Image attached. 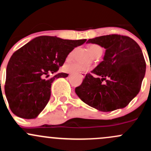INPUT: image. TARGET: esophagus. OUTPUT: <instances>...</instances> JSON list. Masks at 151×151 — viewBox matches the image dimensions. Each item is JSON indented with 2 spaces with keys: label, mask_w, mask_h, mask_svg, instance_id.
Segmentation results:
<instances>
[{
  "label": "esophagus",
  "mask_w": 151,
  "mask_h": 151,
  "mask_svg": "<svg viewBox=\"0 0 151 151\" xmlns=\"http://www.w3.org/2000/svg\"><path fill=\"white\" fill-rule=\"evenodd\" d=\"M80 76H81V78H83L85 77L86 73H81L80 74Z\"/></svg>",
  "instance_id": "esophagus-1"
}]
</instances>
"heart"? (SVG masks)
I'll return each mask as SVG.
<instances>
[{
  "label": "heart",
  "instance_id": "b5f03b06",
  "mask_svg": "<svg viewBox=\"0 0 151 151\" xmlns=\"http://www.w3.org/2000/svg\"><path fill=\"white\" fill-rule=\"evenodd\" d=\"M89 50L91 52L92 55L96 58V57L101 55L102 52H103V50H102V47L101 46H99V45H96V44H92V45H89L88 47ZM74 52H75V50H72L71 52H70L67 56V59L70 60L73 58L74 54ZM89 68L88 67H86V66L82 65L81 64L78 63H67L64 65V70L65 71L68 73H70L73 74H77L83 72V71L87 70Z\"/></svg>",
  "mask_w": 151,
  "mask_h": 151
}]
</instances>
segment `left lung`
Segmentation results:
<instances>
[{"label": "left lung", "mask_w": 151, "mask_h": 151, "mask_svg": "<svg viewBox=\"0 0 151 151\" xmlns=\"http://www.w3.org/2000/svg\"><path fill=\"white\" fill-rule=\"evenodd\" d=\"M106 49L104 60L87 73L76 94L88 106L102 111L125 107L140 91L146 64L138 44L124 35L90 39Z\"/></svg>", "instance_id": "left-lung-1"}]
</instances>
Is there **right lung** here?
Returning a JSON list of instances; mask_svg holds the SVG:
<instances>
[{"instance_id": "add662e5", "label": "right lung", "mask_w": 151, "mask_h": 151, "mask_svg": "<svg viewBox=\"0 0 151 151\" xmlns=\"http://www.w3.org/2000/svg\"><path fill=\"white\" fill-rule=\"evenodd\" d=\"M86 41L40 36L17 50L7 65L4 86L11 111L24 119L37 117L49 101L55 79L68 74L50 75L63 65L70 52Z\"/></svg>"}]
</instances>
